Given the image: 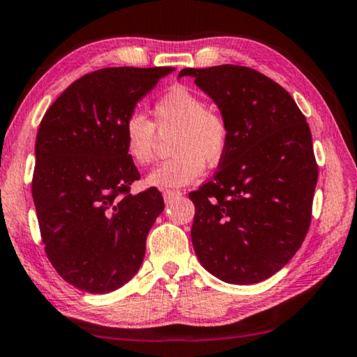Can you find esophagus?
Wrapping results in <instances>:
<instances>
[{
    "mask_svg": "<svg viewBox=\"0 0 357 357\" xmlns=\"http://www.w3.org/2000/svg\"><path fill=\"white\" fill-rule=\"evenodd\" d=\"M181 195H183V192H181V190H172V189L163 190V199H165V202H167V204L173 202L174 199L181 197Z\"/></svg>",
    "mask_w": 357,
    "mask_h": 357,
    "instance_id": "1",
    "label": "esophagus"
}]
</instances>
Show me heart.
I'll return each instance as SVG.
<instances>
[{
    "mask_svg": "<svg viewBox=\"0 0 357 357\" xmlns=\"http://www.w3.org/2000/svg\"><path fill=\"white\" fill-rule=\"evenodd\" d=\"M153 123L134 113L126 119L123 139L126 155L137 167L152 163L157 132L173 130L172 152L147 176V184L160 189L181 188L197 179L204 167L222 162L229 147V124L222 112L210 108L194 90L183 85L169 89L152 108Z\"/></svg>",
    "mask_w": 357,
    "mask_h": 357,
    "instance_id": "b5f03b06",
    "label": "heart"
}]
</instances>
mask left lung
<instances>
[{
	"instance_id": "obj_1",
	"label": "left lung",
	"mask_w": 357,
	"mask_h": 357,
	"mask_svg": "<svg viewBox=\"0 0 357 357\" xmlns=\"http://www.w3.org/2000/svg\"><path fill=\"white\" fill-rule=\"evenodd\" d=\"M229 124V147L212 181L189 194L190 239L202 267L231 284H254L293 259L310 227L319 168L293 97L250 68H185Z\"/></svg>"
}]
</instances>
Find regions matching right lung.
<instances>
[{
    "label": "right lung",
    "instance_id": "obj_1",
    "mask_svg": "<svg viewBox=\"0 0 357 357\" xmlns=\"http://www.w3.org/2000/svg\"><path fill=\"white\" fill-rule=\"evenodd\" d=\"M174 68H105L73 82L47 109L35 140L32 195L45 252L69 284L93 294L139 272L163 212L162 192L132 195L140 178L123 128L142 97Z\"/></svg>",
    "mask_w": 357,
    "mask_h": 357
}]
</instances>
